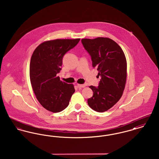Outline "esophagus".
<instances>
[{"mask_svg": "<svg viewBox=\"0 0 159 159\" xmlns=\"http://www.w3.org/2000/svg\"><path fill=\"white\" fill-rule=\"evenodd\" d=\"M77 88L80 89V88H84L85 87V85L84 84H77Z\"/></svg>", "mask_w": 159, "mask_h": 159, "instance_id": "34e87169", "label": "esophagus"}]
</instances>
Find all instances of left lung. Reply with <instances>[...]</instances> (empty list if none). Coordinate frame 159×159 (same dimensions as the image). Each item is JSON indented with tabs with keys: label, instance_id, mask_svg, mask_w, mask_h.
<instances>
[{
	"label": "left lung",
	"instance_id": "8db88e82",
	"mask_svg": "<svg viewBox=\"0 0 159 159\" xmlns=\"http://www.w3.org/2000/svg\"><path fill=\"white\" fill-rule=\"evenodd\" d=\"M82 43L101 76L98 87L89 86L93 96L88 99V104L93 110L104 112L122 96L126 81V57L120 46L110 38L83 39Z\"/></svg>",
	"mask_w": 159,
	"mask_h": 159
}]
</instances>
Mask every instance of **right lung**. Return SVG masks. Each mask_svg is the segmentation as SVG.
<instances>
[{
	"mask_svg": "<svg viewBox=\"0 0 159 159\" xmlns=\"http://www.w3.org/2000/svg\"><path fill=\"white\" fill-rule=\"evenodd\" d=\"M80 39L46 41L34 51L30 64L31 84L36 98L45 109L60 112L69 104L75 92L73 84L60 80L64 55L76 46Z\"/></svg>",
	"mask_w": 159,
	"mask_h": 159,
	"instance_id": "1",
	"label": "right lung"
}]
</instances>
